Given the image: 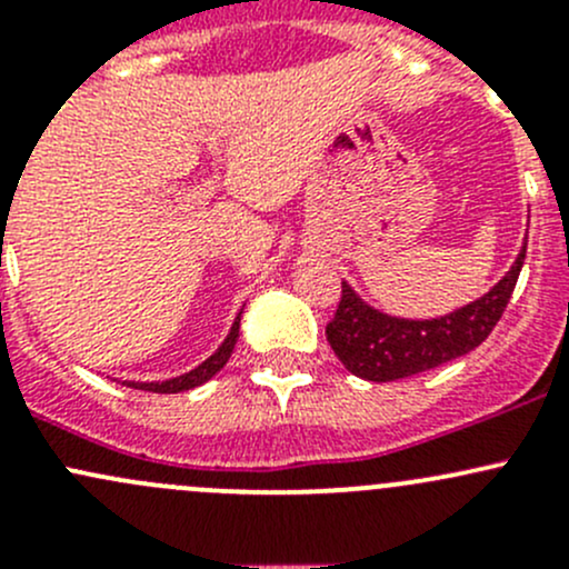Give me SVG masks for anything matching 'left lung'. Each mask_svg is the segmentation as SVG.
<instances>
[{
  "label": "left lung",
  "instance_id": "obj_1",
  "mask_svg": "<svg viewBox=\"0 0 569 569\" xmlns=\"http://www.w3.org/2000/svg\"><path fill=\"white\" fill-rule=\"evenodd\" d=\"M526 248L503 280H498L481 300L440 319L412 321L375 311L341 283L336 317L327 321V341L355 377L371 382H393L401 377L443 366L479 347L512 300L515 283L523 269Z\"/></svg>",
  "mask_w": 569,
  "mask_h": 569
}]
</instances>
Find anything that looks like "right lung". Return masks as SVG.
Instances as JSON below:
<instances>
[{"mask_svg": "<svg viewBox=\"0 0 569 569\" xmlns=\"http://www.w3.org/2000/svg\"><path fill=\"white\" fill-rule=\"evenodd\" d=\"M239 319H242V313H239L237 321H233L231 332H228V338H226V341H222V347L217 349V352L211 355L209 360H203V363H200L198 369L187 371V375L176 377V380H168V382H126V386L137 388V391H151V393H181V391H189V388L200 386V382L211 380V377H214L217 371H220L222 366L228 363V358H231L233 347H237Z\"/></svg>", "mask_w": 569, "mask_h": 569, "instance_id": "add662e5", "label": "right lung"}]
</instances>
